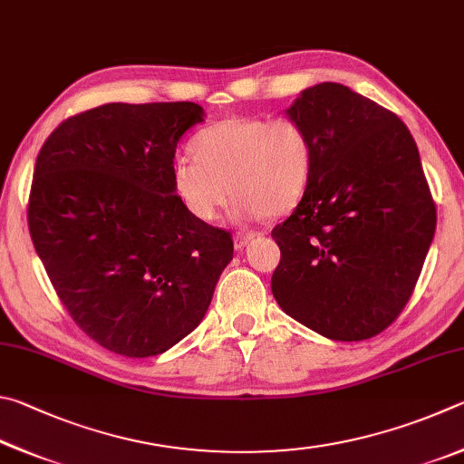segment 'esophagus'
<instances>
[{"label":"esophagus","mask_w":464,"mask_h":464,"mask_svg":"<svg viewBox=\"0 0 464 464\" xmlns=\"http://www.w3.org/2000/svg\"><path fill=\"white\" fill-rule=\"evenodd\" d=\"M253 238H255V232H240V234H237V237H234V248L242 250Z\"/></svg>","instance_id":"esophagus-1"}]
</instances>
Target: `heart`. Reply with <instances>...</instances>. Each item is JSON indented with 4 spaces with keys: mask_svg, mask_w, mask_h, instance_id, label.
Instances as JSON below:
<instances>
[{
    "mask_svg": "<svg viewBox=\"0 0 464 464\" xmlns=\"http://www.w3.org/2000/svg\"><path fill=\"white\" fill-rule=\"evenodd\" d=\"M193 157L170 167L175 193L193 218L209 222L234 195L232 218L279 216L302 201L314 149L294 118H226L195 136Z\"/></svg>",
    "mask_w": 464,
    "mask_h": 464,
    "instance_id": "heart-1",
    "label": "heart"
}]
</instances>
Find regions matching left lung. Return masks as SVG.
<instances>
[{
  "label": "left lung",
  "instance_id": "8db88e82",
  "mask_svg": "<svg viewBox=\"0 0 464 464\" xmlns=\"http://www.w3.org/2000/svg\"><path fill=\"white\" fill-rule=\"evenodd\" d=\"M312 140L310 185L271 237L283 312L343 343L383 332L408 304L436 230L418 146L393 111L340 83L285 110Z\"/></svg>",
  "mask_w": 464,
  "mask_h": 464
}]
</instances>
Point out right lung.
<instances>
[{"label":"right lung","instance_id":"1","mask_svg":"<svg viewBox=\"0 0 464 464\" xmlns=\"http://www.w3.org/2000/svg\"><path fill=\"white\" fill-rule=\"evenodd\" d=\"M201 105L105 103L64 120L38 152L28 227L77 326L116 354L157 356L199 326L230 232L193 218L170 181Z\"/></svg>","mask_w":464,"mask_h":464}]
</instances>
